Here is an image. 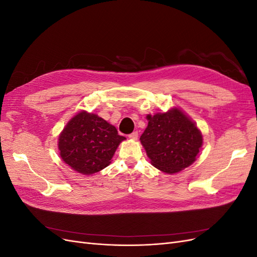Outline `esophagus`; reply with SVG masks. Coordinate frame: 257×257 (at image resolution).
Masks as SVG:
<instances>
[{"mask_svg": "<svg viewBox=\"0 0 257 257\" xmlns=\"http://www.w3.org/2000/svg\"><path fill=\"white\" fill-rule=\"evenodd\" d=\"M131 139H134V141H136V139L138 138V132L137 131H135V132H133V133L132 134H130V136H128Z\"/></svg>", "mask_w": 257, "mask_h": 257, "instance_id": "esophagus-1", "label": "esophagus"}]
</instances>
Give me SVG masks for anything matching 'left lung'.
Instances as JSON below:
<instances>
[{"label":"left lung","mask_w":257,"mask_h":257,"mask_svg":"<svg viewBox=\"0 0 257 257\" xmlns=\"http://www.w3.org/2000/svg\"><path fill=\"white\" fill-rule=\"evenodd\" d=\"M147 118L149 122L141 142L154 167L175 174L196 160L203 136L181 110L175 108Z\"/></svg>","instance_id":"left-lung-1"}]
</instances>
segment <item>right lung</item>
I'll use <instances>...</instances> for the list:
<instances>
[{"label": "right lung", "mask_w": 257, "mask_h": 257, "mask_svg": "<svg viewBox=\"0 0 257 257\" xmlns=\"http://www.w3.org/2000/svg\"><path fill=\"white\" fill-rule=\"evenodd\" d=\"M125 137L94 113L81 111L67 123L59 137L62 160L76 172L92 175L110 164Z\"/></svg>", "instance_id": "1"}]
</instances>
